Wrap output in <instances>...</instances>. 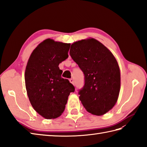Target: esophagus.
<instances>
[{
    "mask_svg": "<svg viewBox=\"0 0 147 147\" xmlns=\"http://www.w3.org/2000/svg\"><path fill=\"white\" fill-rule=\"evenodd\" d=\"M70 83H71L72 84H75V82H74V80L73 79H70Z\"/></svg>",
    "mask_w": 147,
    "mask_h": 147,
    "instance_id": "esophagus-1",
    "label": "esophagus"
}]
</instances>
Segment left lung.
I'll return each instance as SVG.
<instances>
[{"instance_id": "8db88e82", "label": "left lung", "mask_w": 147, "mask_h": 147, "mask_svg": "<svg viewBox=\"0 0 147 147\" xmlns=\"http://www.w3.org/2000/svg\"><path fill=\"white\" fill-rule=\"evenodd\" d=\"M70 57L84 75L79 99L88 112L100 116L115 105L120 90L119 65L108 49L91 38L71 44Z\"/></svg>"}]
</instances>
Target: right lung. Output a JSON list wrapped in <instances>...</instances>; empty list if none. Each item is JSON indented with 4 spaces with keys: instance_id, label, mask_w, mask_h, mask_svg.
I'll return each instance as SVG.
<instances>
[{
    "instance_id": "right-lung-1",
    "label": "right lung",
    "mask_w": 147,
    "mask_h": 147,
    "mask_svg": "<svg viewBox=\"0 0 147 147\" xmlns=\"http://www.w3.org/2000/svg\"><path fill=\"white\" fill-rule=\"evenodd\" d=\"M70 43L43 41L32 51L25 71V83L34 109L46 119L59 117L75 87L61 77L58 65L68 57Z\"/></svg>"
}]
</instances>
